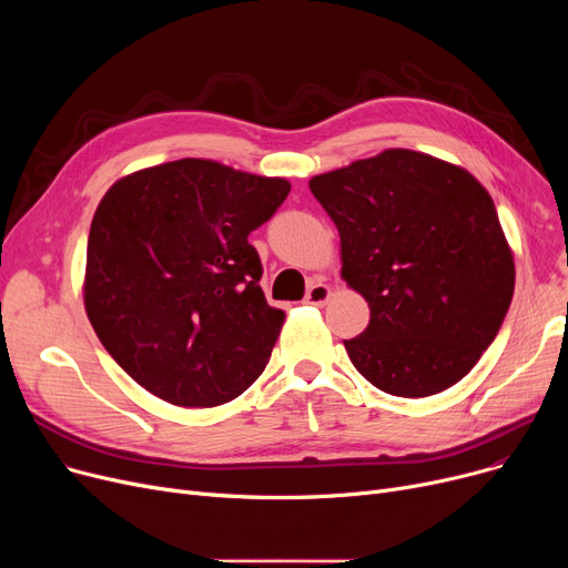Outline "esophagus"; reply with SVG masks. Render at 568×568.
<instances>
[{
    "instance_id": "obj_1",
    "label": "esophagus",
    "mask_w": 568,
    "mask_h": 568,
    "mask_svg": "<svg viewBox=\"0 0 568 568\" xmlns=\"http://www.w3.org/2000/svg\"><path fill=\"white\" fill-rule=\"evenodd\" d=\"M332 296V287L324 285V283H313L304 296V304H311V306H324L326 302H329Z\"/></svg>"
}]
</instances>
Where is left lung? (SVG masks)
<instances>
[{"label":"left lung","instance_id":"1","mask_svg":"<svg viewBox=\"0 0 568 568\" xmlns=\"http://www.w3.org/2000/svg\"><path fill=\"white\" fill-rule=\"evenodd\" d=\"M311 191L338 227L343 278L371 308L345 341L354 368L403 398L460 382L514 300V255L488 191L409 149L317 174Z\"/></svg>","mask_w":568,"mask_h":568}]
</instances>
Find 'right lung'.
Segmentation results:
<instances>
[{"instance_id":"obj_1","label":"right lung","mask_w":568,"mask_h":568,"mask_svg":"<svg viewBox=\"0 0 568 568\" xmlns=\"http://www.w3.org/2000/svg\"><path fill=\"white\" fill-rule=\"evenodd\" d=\"M290 184L182 159L103 195L87 242L84 308L112 359L179 407L223 405L262 375L285 313L260 287L248 234Z\"/></svg>"}]
</instances>
